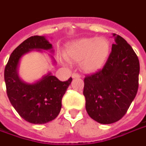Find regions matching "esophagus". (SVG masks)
Wrapping results in <instances>:
<instances>
[{
  "instance_id": "esophagus-1",
  "label": "esophagus",
  "mask_w": 146,
  "mask_h": 146,
  "mask_svg": "<svg viewBox=\"0 0 146 146\" xmlns=\"http://www.w3.org/2000/svg\"><path fill=\"white\" fill-rule=\"evenodd\" d=\"M72 77H73V78H80V75L79 73H73V74H72Z\"/></svg>"
}]
</instances>
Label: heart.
I'll return each mask as SVG.
<instances>
[{
  "mask_svg": "<svg viewBox=\"0 0 146 146\" xmlns=\"http://www.w3.org/2000/svg\"><path fill=\"white\" fill-rule=\"evenodd\" d=\"M110 51V42L105 37L82 38L67 45L66 56L69 60L80 61L84 71L94 73L104 66Z\"/></svg>",
  "mask_w": 146,
  "mask_h": 146,
  "instance_id": "heart-1",
  "label": "heart"
}]
</instances>
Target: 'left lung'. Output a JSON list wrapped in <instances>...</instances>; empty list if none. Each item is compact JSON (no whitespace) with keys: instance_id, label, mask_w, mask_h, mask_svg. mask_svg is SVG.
I'll return each instance as SVG.
<instances>
[{"instance_id":"obj_1","label":"left lung","mask_w":146,"mask_h":146,"mask_svg":"<svg viewBox=\"0 0 146 146\" xmlns=\"http://www.w3.org/2000/svg\"><path fill=\"white\" fill-rule=\"evenodd\" d=\"M115 44L102 70L84 78L86 110L95 121L110 124L127 113L138 88L139 60L124 39L113 33Z\"/></svg>"}]
</instances>
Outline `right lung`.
I'll use <instances>...</instances> for the list:
<instances>
[{
	"mask_svg": "<svg viewBox=\"0 0 146 146\" xmlns=\"http://www.w3.org/2000/svg\"><path fill=\"white\" fill-rule=\"evenodd\" d=\"M51 49L52 45L44 36H30L13 51L5 69L9 101L22 118L34 124L46 123L57 117L62 97L73 79L60 81L48 73L36 83L27 84L19 78L18 67L21 58L27 52Z\"/></svg>",
	"mask_w": 146,
	"mask_h": 146,
	"instance_id": "1",
	"label": "right lung"
}]
</instances>
